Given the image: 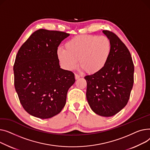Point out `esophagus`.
I'll use <instances>...</instances> for the list:
<instances>
[{"label": "esophagus", "mask_w": 150, "mask_h": 150, "mask_svg": "<svg viewBox=\"0 0 150 150\" xmlns=\"http://www.w3.org/2000/svg\"><path fill=\"white\" fill-rule=\"evenodd\" d=\"M80 77H81L80 75L77 74H75V79H76V80H77V79H79Z\"/></svg>", "instance_id": "obj_1"}]
</instances>
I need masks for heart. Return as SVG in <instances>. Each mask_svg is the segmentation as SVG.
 <instances>
[{
    "label": "heart",
    "instance_id": "b5f03b06",
    "mask_svg": "<svg viewBox=\"0 0 150 150\" xmlns=\"http://www.w3.org/2000/svg\"><path fill=\"white\" fill-rule=\"evenodd\" d=\"M111 52V43L107 36L81 35L68 40L65 50L58 49L57 57L68 70L80 66L86 73L94 74L105 68Z\"/></svg>",
    "mask_w": 150,
    "mask_h": 150
}]
</instances>
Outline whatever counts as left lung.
<instances>
[{
    "label": "left lung",
    "instance_id": "obj_1",
    "mask_svg": "<svg viewBox=\"0 0 150 150\" xmlns=\"http://www.w3.org/2000/svg\"><path fill=\"white\" fill-rule=\"evenodd\" d=\"M103 33L111 41V55L101 71L85 77L86 96L95 113L110 117L124 108L128 102L134 83V67L124 43L112 31L103 30Z\"/></svg>",
    "mask_w": 150,
    "mask_h": 150
}]
</instances>
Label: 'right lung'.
Wrapping results in <instances>:
<instances>
[{"instance_id": "obj_1", "label": "right lung", "mask_w": 150, "mask_h": 150, "mask_svg": "<svg viewBox=\"0 0 150 150\" xmlns=\"http://www.w3.org/2000/svg\"><path fill=\"white\" fill-rule=\"evenodd\" d=\"M69 35L40 29L17 52L13 67L14 87L23 108L34 117L48 119L59 114L75 82L73 72L60 68L57 57L59 45Z\"/></svg>"}]
</instances>
